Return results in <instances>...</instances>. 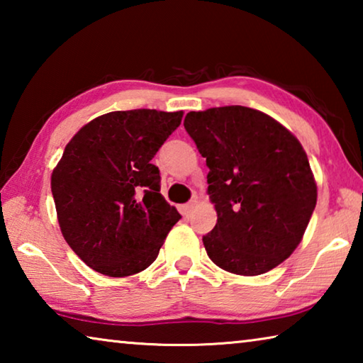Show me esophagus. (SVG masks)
Wrapping results in <instances>:
<instances>
[{
    "mask_svg": "<svg viewBox=\"0 0 363 363\" xmlns=\"http://www.w3.org/2000/svg\"><path fill=\"white\" fill-rule=\"evenodd\" d=\"M195 206H196V201H190V203H187V205H184L182 206V214L186 218H189L190 214L194 213V210H195Z\"/></svg>",
    "mask_w": 363,
    "mask_h": 363,
    "instance_id": "34e87169",
    "label": "esophagus"
}]
</instances>
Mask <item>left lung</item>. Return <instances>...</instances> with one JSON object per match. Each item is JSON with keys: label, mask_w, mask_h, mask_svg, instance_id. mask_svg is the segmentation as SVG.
<instances>
[{"label": "left lung", "mask_w": 363, "mask_h": 363, "mask_svg": "<svg viewBox=\"0 0 363 363\" xmlns=\"http://www.w3.org/2000/svg\"><path fill=\"white\" fill-rule=\"evenodd\" d=\"M189 136L206 158L218 214L203 237L210 259L237 275H261L290 257L317 203L299 140L277 120L243 106L189 112Z\"/></svg>", "instance_id": "8db88e82"}]
</instances>
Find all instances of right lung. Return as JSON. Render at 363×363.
Wrapping results in <instances>:
<instances>
[{
	"label": "right lung",
	"instance_id": "obj_1",
	"mask_svg": "<svg viewBox=\"0 0 363 363\" xmlns=\"http://www.w3.org/2000/svg\"><path fill=\"white\" fill-rule=\"evenodd\" d=\"M182 115L110 112L86 123L65 145L51 176L59 227L96 272L128 277L147 269L181 219L160 194L162 177L150 160Z\"/></svg>",
	"mask_w": 363,
	"mask_h": 363
}]
</instances>
